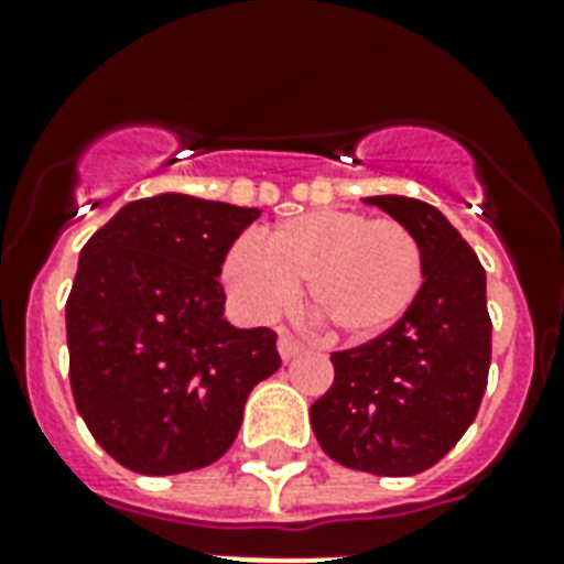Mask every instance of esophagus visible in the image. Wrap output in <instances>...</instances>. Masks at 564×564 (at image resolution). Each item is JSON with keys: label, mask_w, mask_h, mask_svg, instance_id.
Segmentation results:
<instances>
[{"label": "esophagus", "mask_w": 564, "mask_h": 564, "mask_svg": "<svg viewBox=\"0 0 564 564\" xmlns=\"http://www.w3.org/2000/svg\"><path fill=\"white\" fill-rule=\"evenodd\" d=\"M301 348H304V345H301L292 334H281V339H278V351H281L283 360H292V357H295Z\"/></svg>", "instance_id": "obj_1"}]
</instances>
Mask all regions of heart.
Here are the masks:
<instances>
[{
  "label": "heart",
  "instance_id": "b5f03b06",
  "mask_svg": "<svg viewBox=\"0 0 564 564\" xmlns=\"http://www.w3.org/2000/svg\"><path fill=\"white\" fill-rule=\"evenodd\" d=\"M230 290L248 310L274 313L295 286L336 334L371 339L415 304L424 286V251L401 221L354 210H316L239 242L225 260Z\"/></svg>",
  "mask_w": 564,
  "mask_h": 564
}]
</instances>
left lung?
<instances>
[{
    "mask_svg": "<svg viewBox=\"0 0 564 564\" xmlns=\"http://www.w3.org/2000/svg\"><path fill=\"white\" fill-rule=\"evenodd\" d=\"M424 251V286L389 330L334 351V383L310 424L330 459L354 471L412 477L433 468L471 427L489 383L486 272L459 230L430 204L371 195Z\"/></svg>",
    "mask_w": 564,
    "mask_h": 564,
    "instance_id": "1",
    "label": "left lung"
}]
</instances>
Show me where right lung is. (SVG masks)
I'll return each mask as SVG.
<instances>
[{
	"label": "right lung",
	"instance_id": "1",
	"mask_svg": "<svg viewBox=\"0 0 564 564\" xmlns=\"http://www.w3.org/2000/svg\"><path fill=\"white\" fill-rule=\"evenodd\" d=\"M257 216L154 195L126 204L82 248L66 299L69 386L93 438L131 471L216 463L251 389L281 369L274 330L221 318V265Z\"/></svg>",
	"mask_w": 564,
	"mask_h": 564
}]
</instances>
